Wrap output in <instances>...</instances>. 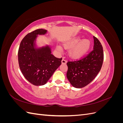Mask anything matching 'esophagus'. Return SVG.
I'll return each mask as SVG.
<instances>
[{
  "label": "esophagus",
  "instance_id": "1",
  "mask_svg": "<svg viewBox=\"0 0 123 123\" xmlns=\"http://www.w3.org/2000/svg\"><path fill=\"white\" fill-rule=\"evenodd\" d=\"M62 64H66V63H67V61L65 59L63 58L62 59Z\"/></svg>",
  "mask_w": 123,
  "mask_h": 123
}]
</instances>
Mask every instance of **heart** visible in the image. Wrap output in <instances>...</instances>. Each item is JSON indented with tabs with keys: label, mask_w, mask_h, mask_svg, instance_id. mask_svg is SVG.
Listing matches in <instances>:
<instances>
[{
	"label": "heart",
	"mask_w": 123,
	"mask_h": 123,
	"mask_svg": "<svg viewBox=\"0 0 123 123\" xmlns=\"http://www.w3.org/2000/svg\"><path fill=\"white\" fill-rule=\"evenodd\" d=\"M80 37H76L71 40L66 47L72 48L70 51L71 56L74 58H80L86 53L90 49L91 43L87 39H83L81 41Z\"/></svg>",
	"instance_id": "b5f03b06"
}]
</instances>
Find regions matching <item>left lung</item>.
I'll return each instance as SVG.
<instances>
[{
    "mask_svg": "<svg viewBox=\"0 0 123 123\" xmlns=\"http://www.w3.org/2000/svg\"><path fill=\"white\" fill-rule=\"evenodd\" d=\"M93 50L79 61L68 62L67 77L72 86L81 88L93 80L101 69L104 60L103 47L98 39L93 36Z\"/></svg>",
    "mask_w": 123,
    "mask_h": 123,
    "instance_id": "1",
    "label": "left lung"
}]
</instances>
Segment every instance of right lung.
<instances>
[{"label": "right lung", "mask_w": 123, "mask_h": 123, "mask_svg": "<svg viewBox=\"0 0 123 123\" xmlns=\"http://www.w3.org/2000/svg\"><path fill=\"white\" fill-rule=\"evenodd\" d=\"M46 30H36L25 36L18 52L19 68L25 79L35 86L46 84L62 64V58L55 57L51 54V48L46 46L35 47L38 35H44Z\"/></svg>", "instance_id": "right-lung-1"}]
</instances>
